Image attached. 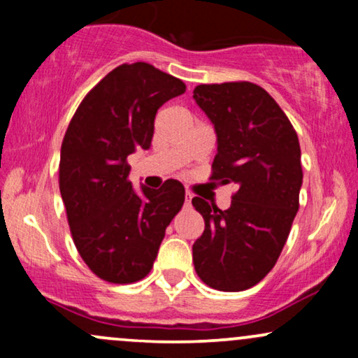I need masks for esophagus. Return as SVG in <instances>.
Returning <instances> with one entry per match:
<instances>
[{
    "mask_svg": "<svg viewBox=\"0 0 358 358\" xmlns=\"http://www.w3.org/2000/svg\"><path fill=\"white\" fill-rule=\"evenodd\" d=\"M192 203V193L187 192V195H185V205H190Z\"/></svg>",
    "mask_w": 358,
    "mask_h": 358,
    "instance_id": "esophagus-1",
    "label": "esophagus"
}]
</instances>
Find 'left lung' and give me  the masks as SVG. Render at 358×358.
<instances>
[{"instance_id":"8db88e82","label":"left lung","mask_w":358,"mask_h":358,"mask_svg":"<svg viewBox=\"0 0 358 358\" xmlns=\"http://www.w3.org/2000/svg\"><path fill=\"white\" fill-rule=\"evenodd\" d=\"M193 99L217 133L212 180L236 183L227 210L192 199L205 231L193 244L199 278L219 291H244L276 264L299 208L301 150L278 102L252 82L200 84Z\"/></svg>"}]
</instances>
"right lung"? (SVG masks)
<instances>
[{"mask_svg":"<svg viewBox=\"0 0 358 358\" xmlns=\"http://www.w3.org/2000/svg\"><path fill=\"white\" fill-rule=\"evenodd\" d=\"M187 85L146 62L122 64L87 92L65 131L59 185L73 244L97 278L129 285L148 276L166 227L185 202L178 180L129 182L127 156L148 150L155 116Z\"/></svg>","mask_w":358,"mask_h":358,"instance_id":"obj_1","label":"right lung"}]
</instances>
